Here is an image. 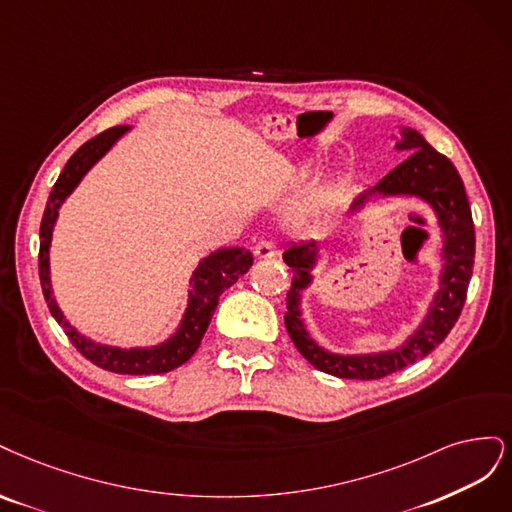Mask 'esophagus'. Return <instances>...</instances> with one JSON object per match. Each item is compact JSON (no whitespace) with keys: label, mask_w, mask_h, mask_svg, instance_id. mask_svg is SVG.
Returning a JSON list of instances; mask_svg holds the SVG:
<instances>
[{"label":"esophagus","mask_w":512,"mask_h":512,"mask_svg":"<svg viewBox=\"0 0 512 512\" xmlns=\"http://www.w3.org/2000/svg\"><path fill=\"white\" fill-rule=\"evenodd\" d=\"M253 253H255L257 259H272L276 255V242L270 240V238H263L255 244Z\"/></svg>","instance_id":"34e87169"}]
</instances>
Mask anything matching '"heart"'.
<instances>
[{
	"label": "heart",
	"instance_id": "heart-1",
	"mask_svg": "<svg viewBox=\"0 0 512 512\" xmlns=\"http://www.w3.org/2000/svg\"><path fill=\"white\" fill-rule=\"evenodd\" d=\"M319 206H321V204H308V206H304V208L300 210V219H302V221H308V219H312V217H317V214H319Z\"/></svg>",
	"mask_w": 512,
	"mask_h": 512
}]
</instances>
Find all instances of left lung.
I'll list each match as a JSON object with an SVG mask.
<instances>
[{
    "instance_id": "1",
    "label": "left lung",
    "mask_w": 512,
    "mask_h": 512,
    "mask_svg": "<svg viewBox=\"0 0 512 512\" xmlns=\"http://www.w3.org/2000/svg\"><path fill=\"white\" fill-rule=\"evenodd\" d=\"M400 151H410L398 168H393L381 183L361 193L353 210L364 204L370 195H417L430 204L442 227L444 268L440 289L423 319L421 327L395 351L376 355H336L329 353L308 336L302 323L300 298L310 285V270L317 261V244H293L283 253L287 266L293 270L291 289L287 291V332L298 349L317 370L338 378H359L374 381L393 372H400L430 355L449 336L466 302L468 285L474 268V223L468 195L453 163L425 142L419 131L404 127L402 140L395 144Z\"/></svg>"
}]
</instances>
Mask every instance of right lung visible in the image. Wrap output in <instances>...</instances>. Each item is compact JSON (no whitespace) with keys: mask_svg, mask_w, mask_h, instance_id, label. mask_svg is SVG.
<instances>
[{"mask_svg":"<svg viewBox=\"0 0 512 512\" xmlns=\"http://www.w3.org/2000/svg\"><path fill=\"white\" fill-rule=\"evenodd\" d=\"M129 127L119 125L102 131L100 136L91 138L89 142L82 144L78 151L65 163L63 172L59 174L57 183L53 185L51 195H48V202L44 208V217L40 223V255H38V266H40V285L44 300L48 304V310L55 317V321L63 327L65 336L80 351L82 357H87L91 364L97 368H104L108 372L117 374H163L170 372L178 366H183L185 361L191 359V355L200 346L208 323L217 310L219 298L225 289L232 287L236 280L249 272L253 266V255L246 249H221L217 253L208 255L191 278V291H189V306L180 323L178 332L161 342L159 346H151V349H117V346H106L97 344L82 334L65 321L63 312L59 310L53 289H51V276H48V246H51L53 238V227L57 221L59 208L65 197H68L74 187L80 183V178L89 172L93 163L104 157L108 148L117 142Z\"/></svg>","mask_w":512,"mask_h":512,"instance_id":"1","label":"right lung"}]
</instances>
